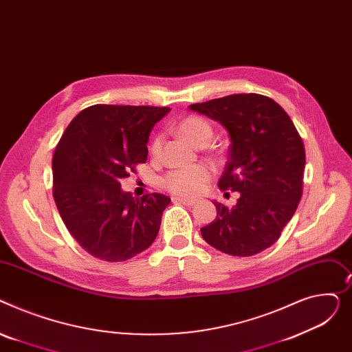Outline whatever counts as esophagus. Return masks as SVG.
I'll return each instance as SVG.
<instances>
[{
	"label": "esophagus",
	"mask_w": 352,
	"mask_h": 352,
	"mask_svg": "<svg viewBox=\"0 0 352 352\" xmlns=\"http://www.w3.org/2000/svg\"><path fill=\"white\" fill-rule=\"evenodd\" d=\"M172 201L173 203H180V204H184V206H195L197 203L193 199H183V197H172Z\"/></svg>",
	"instance_id": "esophagus-1"
}]
</instances>
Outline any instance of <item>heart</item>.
Wrapping results in <instances>:
<instances>
[{"mask_svg": "<svg viewBox=\"0 0 352 352\" xmlns=\"http://www.w3.org/2000/svg\"><path fill=\"white\" fill-rule=\"evenodd\" d=\"M180 135L196 144L201 140H210L212 128L208 122L197 116L186 118L179 125ZM160 149V140L156 139L152 144V153H157ZM212 170L206 164H192V166L179 168L166 175L163 179V186L170 193L182 197H193L203 192L206 183L210 179Z\"/></svg>", "mask_w": 352, "mask_h": 352, "instance_id": "obj_1", "label": "heart"}]
</instances>
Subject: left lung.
<instances>
[{
    "label": "left lung",
    "mask_w": 352,
    "mask_h": 352,
    "mask_svg": "<svg viewBox=\"0 0 352 352\" xmlns=\"http://www.w3.org/2000/svg\"><path fill=\"white\" fill-rule=\"evenodd\" d=\"M219 122L230 139L221 190L239 192L233 208L213 201L217 216L200 229L214 249L239 257L274 244L302 195L305 152L290 116L273 99L236 94L189 107Z\"/></svg>",
    "instance_id": "obj_1"
}]
</instances>
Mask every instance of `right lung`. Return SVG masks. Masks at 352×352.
Segmentation results:
<instances>
[{"mask_svg": "<svg viewBox=\"0 0 352 352\" xmlns=\"http://www.w3.org/2000/svg\"><path fill=\"white\" fill-rule=\"evenodd\" d=\"M169 108L94 105L62 135L52 159L54 199L72 237L91 256L125 261L155 241L170 199L122 189L148 159L151 131Z\"/></svg>", "mask_w": 352, "mask_h": 352, "instance_id": "1", "label": "right lung"}]
</instances>
